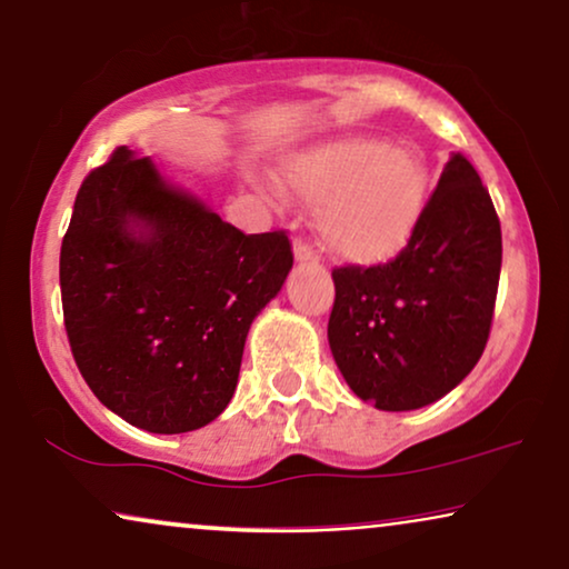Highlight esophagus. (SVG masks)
Listing matches in <instances>:
<instances>
[{
	"mask_svg": "<svg viewBox=\"0 0 569 569\" xmlns=\"http://www.w3.org/2000/svg\"><path fill=\"white\" fill-rule=\"evenodd\" d=\"M293 256L299 262H319L317 250H313L307 240H301V237L293 240Z\"/></svg>",
	"mask_w": 569,
	"mask_h": 569,
	"instance_id": "esophagus-1",
	"label": "esophagus"
}]
</instances>
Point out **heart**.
Wrapping results in <instances>:
<instances>
[{
	"mask_svg": "<svg viewBox=\"0 0 569 569\" xmlns=\"http://www.w3.org/2000/svg\"><path fill=\"white\" fill-rule=\"evenodd\" d=\"M283 186L319 207V234L337 258L383 262L417 232L431 197L423 160L380 138H350L283 163Z\"/></svg>",
	"mask_w": 569,
	"mask_h": 569,
	"instance_id": "obj_1",
	"label": "heart"
}]
</instances>
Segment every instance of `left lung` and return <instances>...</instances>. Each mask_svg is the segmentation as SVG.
<instances>
[{
  "instance_id": "1",
  "label": "left lung",
  "mask_w": 569,
  "mask_h": 569,
  "mask_svg": "<svg viewBox=\"0 0 569 569\" xmlns=\"http://www.w3.org/2000/svg\"><path fill=\"white\" fill-rule=\"evenodd\" d=\"M501 256L490 193L455 152L393 260L332 270L327 335L355 396L411 411L452 391L488 345Z\"/></svg>"
}]
</instances>
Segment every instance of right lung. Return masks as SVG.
I'll return each instance as SVG.
<instances>
[{
    "label": "right lung",
    "instance_id": "obj_1",
    "mask_svg": "<svg viewBox=\"0 0 569 569\" xmlns=\"http://www.w3.org/2000/svg\"><path fill=\"white\" fill-rule=\"evenodd\" d=\"M293 266L120 146L83 178L61 244L63 325L101 403L152 435L201 429L234 393L252 319Z\"/></svg>",
    "mask_w": 569,
    "mask_h": 569
}]
</instances>
